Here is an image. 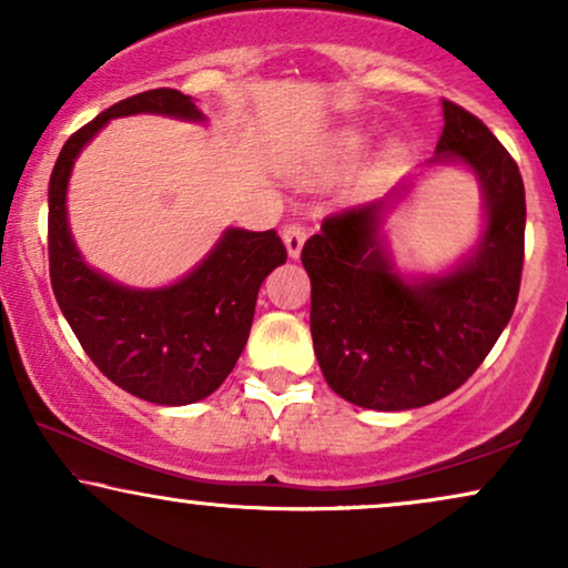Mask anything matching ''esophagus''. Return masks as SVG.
<instances>
[{
	"label": "esophagus",
	"instance_id": "esophagus-1",
	"mask_svg": "<svg viewBox=\"0 0 568 568\" xmlns=\"http://www.w3.org/2000/svg\"><path fill=\"white\" fill-rule=\"evenodd\" d=\"M282 237H284V245H286V251H290L292 258H297L300 251H302V245H305L307 227H305V224H302V222H290V224H286V227H284Z\"/></svg>",
	"mask_w": 568,
	"mask_h": 568
}]
</instances>
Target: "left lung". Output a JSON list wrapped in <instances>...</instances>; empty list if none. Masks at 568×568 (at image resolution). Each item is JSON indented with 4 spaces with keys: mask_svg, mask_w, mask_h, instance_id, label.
<instances>
[{
    "mask_svg": "<svg viewBox=\"0 0 568 568\" xmlns=\"http://www.w3.org/2000/svg\"><path fill=\"white\" fill-rule=\"evenodd\" d=\"M439 160L457 158L484 183L488 224L473 261L406 284L377 247L385 201L341 209L302 247L310 331L325 383L362 408L406 410L457 390L515 313L525 263V183L478 115L442 100Z\"/></svg>",
    "mask_w": 568,
    "mask_h": 568,
    "instance_id": "left-lung-1",
    "label": "left lung"
}]
</instances>
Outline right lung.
I'll use <instances>...</instances> for the list:
<instances>
[{
	"label": "right lung",
	"mask_w": 568,
	"mask_h": 568,
	"mask_svg": "<svg viewBox=\"0 0 568 568\" xmlns=\"http://www.w3.org/2000/svg\"><path fill=\"white\" fill-rule=\"evenodd\" d=\"M201 119L173 88L139 92L74 131L49 181V271L69 328L95 367L123 390L160 406H185L224 383L247 344L255 300L286 261L276 230H227L201 266L165 290L134 292L84 266L67 227V181L74 158L115 115Z\"/></svg>",
	"instance_id": "right-lung-1"
}]
</instances>
